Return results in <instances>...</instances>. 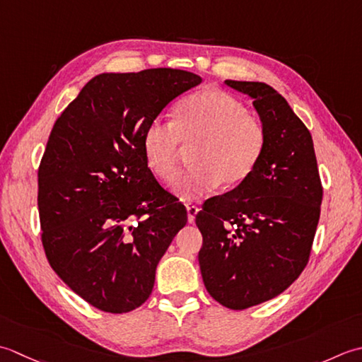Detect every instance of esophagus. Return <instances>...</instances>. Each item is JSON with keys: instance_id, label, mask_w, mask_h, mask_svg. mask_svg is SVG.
<instances>
[{"instance_id": "34e87169", "label": "esophagus", "mask_w": 362, "mask_h": 362, "mask_svg": "<svg viewBox=\"0 0 362 362\" xmlns=\"http://www.w3.org/2000/svg\"><path fill=\"white\" fill-rule=\"evenodd\" d=\"M186 208H187V220H189V223H192L195 220V216H197V212H198V206L195 203L187 202L186 203Z\"/></svg>"}]
</instances>
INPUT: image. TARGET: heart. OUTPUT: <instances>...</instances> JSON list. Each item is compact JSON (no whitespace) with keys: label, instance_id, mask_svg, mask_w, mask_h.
Here are the masks:
<instances>
[{"label":"heart","instance_id":"obj_1","mask_svg":"<svg viewBox=\"0 0 362 362\" xmlns=\"http://www.w3.org/2000/svg\"><path fill=\"white\" fill-rule=\"evenodd\" d=\"M182 145L192 146L190 165L172 180L181 197L209 194L222 184L234 187L253 175L264 156L267 131L231 95L216 88L184 98L173 120L154 119L144 132V153L154 175L168 180Z\"/></svg>","mask_w":362,"mask_h":362}]
</instances>
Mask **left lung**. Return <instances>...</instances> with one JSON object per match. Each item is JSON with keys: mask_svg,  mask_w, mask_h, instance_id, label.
Returning a JSON list of instances; mask_svg holds the SVG:
<instances>
[{"mask_svg": "<svg viewBox=\"0 0 362 362\" xmlns=\"http://www.w3.org/2000/svg\"><path fill=\"white\" fill-rule=\"evenodd\" d=\"M253 98L267 131L250 178L209 198L197 214L206 291L225 308L247 309L284 292L305 270L320 218L323 187L311 132L274 87L226 79Z\"/></svg>", "mask_w": 362, "mask_h": 362, "instance_id": "8db88e82", "label": "left lung"}]
</instances>
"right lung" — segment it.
I'll return each instance as SVG.
<instances>
[{"label": "right lung", "instance_id": "1", "mask_svg": "<svg viewBox=\"0 0 362 362\" xmlns=\"http://www.w3.org/2000/svg\"><path fill=\"white\" fill-rule=\"evenodd\" d=\"M195 73H103L51 129L39 165L42 245L57 276L88 305L122 314L144 305L160 257L187 222L144 153V132Z\"/></svg>", "mask_w": 362, "mask_h": 362}]
</instances>
